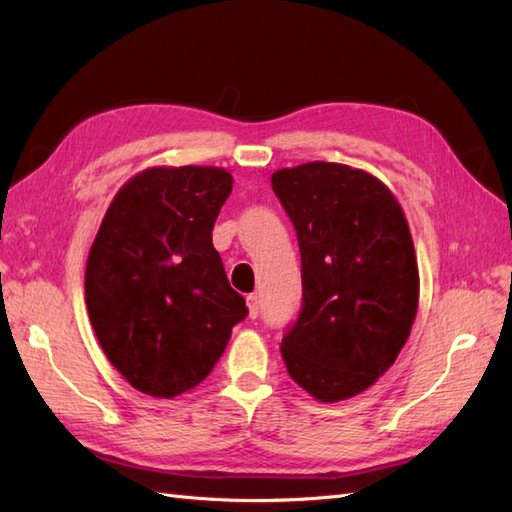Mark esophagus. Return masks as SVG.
Segmentation results:
<instances>
[{
	"label": "esophagus",
	"mask_w": 512,
	"mask_h": 512,
	"mask_svg": "<svg viewBox=\"0 0 512 512\" xmlns=\"http://www.w3.org/2000/svg\"><path fill=\"white\" fill-rule=\"evenodd\" d=\"M246 306H248L250 319H257L259 317V297L257 295H248L246 297Z\"/></svg>",
	"instance_id": "34e87169"
}]
</instances>
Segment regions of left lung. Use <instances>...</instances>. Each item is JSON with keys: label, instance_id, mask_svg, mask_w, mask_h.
I'll list each match as a JSON object with an SVG mask.
<instances>
[{"label": "left lung", "instance_id": "left-lung-1", "mask_svg": "<svg viewBox=\"0 0 512 512\" xmlns=\"http://www.w3.org/2000/svg\"><path fill=\"white\" fill-rule=\"evenodd\" d=\"M270 182L301 253V308L281 356L317 400L352 398L396 361L416 319L407 220L383 182L336 162L279 169Z\"/></svg>", "mask_w": 512, "mask_h": 512}]
</instances>
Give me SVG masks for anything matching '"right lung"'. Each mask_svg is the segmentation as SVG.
Returning a JSON list of instances; mask_svg holds the SVG:
<instances>
[{
  "mask_svg": "<svg viewBox=\"0 0 512 512\" xmlns=\"http://www.w3.org/2000/svg\"><path fill=\"white\" fill-rule=\"evenodd\" d=\"M233 189L217 167H156L116 193L85 268L105 356L143 394L173 398L211 374L246 319L211 231Z\"/></svg>",
  "mask_w": 512,
  "mask_h": 512,
  "instance_id": "1",
  "label": "right lung"
}]
</instances>
